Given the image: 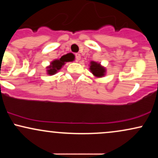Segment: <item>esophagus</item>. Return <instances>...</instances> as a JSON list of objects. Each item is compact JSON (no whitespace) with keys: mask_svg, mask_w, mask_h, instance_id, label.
Masks as SVG:
<instances>
[{"mask_svg":"<svg viewBox=\"0 0 158 158\" xmlns=\"http://www.w3.org/2000/svg\"><path fill=\"white\" fill-rule=\"evenodd\" d=\"M76 61H79L80 60V59H81V56H80V54H79V53H77L76 54Z\"/></svg>","mask_w":158,"mask_h":158,"instance_id":"esophagus-1","label":"esophagus"}]
</instances>
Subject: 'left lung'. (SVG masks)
I'll use <instances>...</instances> for the list:
<instances>
[{
  "mask_svg": "<svg viewBox=\"0 0 158 158\" xmlns=\"http://www.w3.org/2000/svg\"><path fill=\"white\" fill-rule=\"evenodd\" d=\"M90 72L97 77H102L106 73V69L95 61H91L90 66Z\"/></svg>",
  "mask_w": 158,
  "mask_h": 158,
  "instance_id": "obj_1",
  "label": "left lung"
}]
</instances>
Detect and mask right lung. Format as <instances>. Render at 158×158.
Segmentation results:
<instances>
[{
    "label": "right lung",
    "instance_id": "right-lung-1",
    "mask_svg": "<svg viewBox=\"0 0 158 158\" xmlns=\"http://www.w3.org/2000/svg\"><path fill=\"white\" fill-rule=\"evenodd\" d=\"M73 60V56H72L71 54L69 53L67 54V55L61 56V59H56V60L52 61L50 66L48 68V73L49 75H53V74L56 73L59 70H60L61 67L65 64V62L71 61Z\"/></svg>",
    "mask_w": 158,
    "mask_h": 158
}]
</instances>
